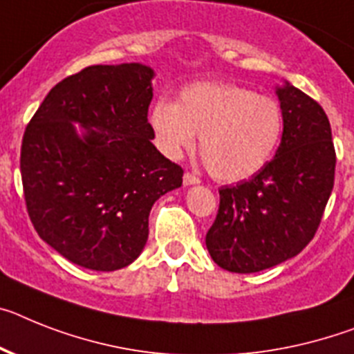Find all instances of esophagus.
<instances>
[{
    "mask_svg": "<svg viewBox=\"0 0 354 354\" xmlns=\"http://www.w3.org/2000/svg\"><path fill=\"white\" fill-rule=\"evenodd\" d=\"M200 182V178L196 176V174H192V172H185V174H183V183H185V185H196V183Z\"/></svg>",
    "mask_w": 354,
    "mask_h": 354,
    "instance_id": "obj_1",
    "label": "esophagus"
}]
</instances>
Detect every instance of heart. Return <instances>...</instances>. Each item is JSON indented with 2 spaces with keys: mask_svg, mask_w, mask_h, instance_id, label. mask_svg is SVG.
<instances>
[{
  "mask_svg": "<svg viewBox=\"0 0 354 354\" xmlns=\"http://www.w3.org/2000/svg\"><path fill=\"white\" fill-rule=\"evenodd\" d=\"M151 126L171 158H180L200 135L210 174L219 182H239L259 172L273 154L283 135V109L245 86L198 82L183 88L176 104H154Z\"/></svg>",
  "mask_w": 354,
  "mask_h": 354,
  "instance_id": "heart-1",
  "label": "heart"
}]
</instances>
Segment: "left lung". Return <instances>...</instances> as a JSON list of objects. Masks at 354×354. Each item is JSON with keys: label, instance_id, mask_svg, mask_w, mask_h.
Returning a JSON list of instances; mask_svg holds the SVG:
<instances>
[{"label": "left lung", "instance_id": "8db88e82", "mask_svg": "<svg viewBox=\"0 0 354 354\" xmlns=\"http://www.w3.org/2000/svg\"><path fill=\"white\" fill-rule=\"evenodd\" d=\"M283 138L250 180L219 189V209L205 245L214 263L234 273L272 268L313 239L335 183L328 115L304 91L277 90Z\"/></svg>", "mask_w": 354, "mask_h": 354}]
</instances>
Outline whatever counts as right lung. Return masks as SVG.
Wrapping results in <instances>:
<instances>
[{"label":"right lung","mask_w":354,"mask_h":354,"mask_svg":"<svg viewBox=\"0 0 354 354\" xmlns=\"http://www.w3.org/2000/svg\"><path fill=\"white\" fill-rule=\"evenodd\" d=\"M153 70L88 66L44 97L23 135L21 180L35 232L73 264L120 270L140 255L151 207L183 169L153 145ZM71 121L86 129L82 139Z\"/></svg>","instance_id":"1"}]
</instances>
